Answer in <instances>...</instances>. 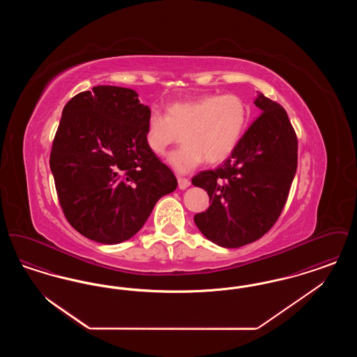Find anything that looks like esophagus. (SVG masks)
I'll return each mask as SVG.
<instances>
[{"mask_svg": "<svg viewBox=\"0 0 357 357\" xmlns=\"http://www.w3.org/2000/svg\"><path fill=\"white\" fill-rule=\"evenodd\" d=\"M190 179H187V178H182V176H178V186L181 190H185L187 187L190 186Z\"/></svg>", "mask_w": 357, "mask_h": 357, "instance_id": "34e87169", "label": "esophagus"}]
</instances>
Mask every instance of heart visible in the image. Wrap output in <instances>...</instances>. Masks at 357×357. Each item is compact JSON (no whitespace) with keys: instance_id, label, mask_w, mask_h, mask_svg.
<instances>
[{"instance_id":"obj_1","label":"heart","mask_w":357,"mask_h":357,"mask_svg":"<svg viewBox=\"0 0 357 357\" xmlns=\"http://www.w3.org/2000/svg\"><path fill=\"white\" fill-rule=\"evenodd\" d=\"M248 105L236 93L202 95L171 102L162 115L153 111L146 123L144 139L156 155L166 153L182 135L183 146L167 156L176 172L187 174L204 160L210 165L227 159L242 137Z\"/></svg>"}]
</instances>
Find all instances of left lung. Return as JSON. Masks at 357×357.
<instances>
[{"label": "left lung", "mask_w": 357, "mask_h": 357, "mask_svg": "<svg viewBox=\"0 0 357 357\" xmlns=\"http://www.w3.org/2000/svg\"><path fill=\"white\" fill-rule=\"evenodd\" d=\"M261 114L221 167L201 171L191 182L210 198L194 221L204 237L239 248L266 234L281 215L297 170V135L287 111L259 93Z\"/></svg>", "instance_id": "1"}]
</instances>
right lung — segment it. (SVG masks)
Wrapping results in <instances>:
<instances>
[{
    "label": "right lung",
    "instance_id": "right-lung-1",
    "mask_svg": "<svg viewBox=\"0 0 357 357\" xmlns=\"http://www.w3.org/2000/svg\"><path fill=\"white\" fill-rule=\"evenodd\" d=\"M151 111L134 89L98 85L69 100L52 143L59 202L69 225L99 243L134 237L155 204L176 186L147 147Z\"/></svg>",
    "mask_w": 357,
    "mask_h": 357
}]
</instances>
